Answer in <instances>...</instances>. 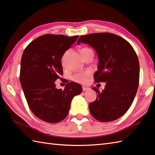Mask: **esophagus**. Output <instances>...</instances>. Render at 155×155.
Instances as JSON below:
<instances>
[{"label":"esophagus","instance_id":"obj_1","mask_svg":"<svg viewBox=\"0 0 155 155\" xmlns=\"http://www.w3.org/2000/svg\"><path fill=\"white\" fill-rule=\"evenodd\" d=\"M82 88H83V91H84L90 90V88H89V87H83Z\"/></svg>","mask_w":155,"mask_h":155}]
</instances>
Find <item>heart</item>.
Masks as SVG:
<instances>
[{"label":"heart","mask_w":155,"mask_h":155,"mask_svg":"<svg viewBox=\"0 0 155 155\" xmlns=\"http://www.w3.org/2000/svg\"><path fill=\"white\" fill-rule=\"evenodd\" d=\"M89 49H90L87 48V47H84V48H82L81 49V53H83L84 51H87V50H89ZM65 56V53L62 57V61H64ZM90 72L87 71V72H85V73L78 74L74 75L73 76H72L71 79H72V80L75 81V82H77V83L84 84L87 81V79L88 77L90 76Z\"/></svg>","instance_id":"b5f03b06"}]
</instances>
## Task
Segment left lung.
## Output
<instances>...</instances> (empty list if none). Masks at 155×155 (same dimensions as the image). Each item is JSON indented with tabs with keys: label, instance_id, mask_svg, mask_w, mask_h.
I'll return each mask as SVG.
<instances>
[{
	"label": "left lung",
	"instance_id": "1",
	"mask_svg": "<svg viewBox=\"0 0 155 155\" xmlns=\"http://www.w3.org/2000/svg\"><path fill=\"white\" fill-rule=\"evenodd\" d=\"M89 44L98 58L96 83L106 82L101 92L96 87V100L89 104L93 117L100 122H111L128 111L137 92L140 65L133 47L115 34L91 33L81 35L77 44Z\"/></svg>",
	"mask_w": 155,
	"mask_h": 155
}]
</instances>
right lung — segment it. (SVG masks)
Returning a JSON list of instances; mask_svg holds the SVG:
<instances>
[{
    "instance_id": "add662e5",
    "label": "right lung",
    "mask_w": 155,
    "mask_h": 155,
    "mask_svg": "<svg viewBox=\"0 0 155 155\" xmlns=\"http://www.w3.org/2000/svg\"><path fill=\"white\" fill-rule=\"evenodd\" d=\"M79 36L44 35L30 43L21 61L20 82L31 111L49 123L64 120L72 99L80 94L82 87L75 82L57 89L55 81L63 74L61 59Z\"/></svg>"
}]
</instances>
